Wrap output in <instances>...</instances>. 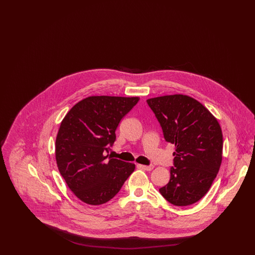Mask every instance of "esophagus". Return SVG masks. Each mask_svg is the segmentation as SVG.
<instances>
[{
  "label": "esophagus",
  "instance_id": "1",
  "mask_svg": "<svg viewBox=\"0 0 255 255\" xmlns=\"http://www.w3.org/2000/svg\"><path fill=\"white\" fill-rule=\"evenodd\" d=\"M138 166L142 169L147 170V171H151L154 168V165H143V164H138Z\"/></svg>",
  "mask_w": 255,
  "mask_h": 255
}]
</instances>
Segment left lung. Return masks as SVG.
<instances>
[{"label":"left lung","mask_w":255,"mask_h":255,"mask_svg":"<svg viewBox=\"0 0 255 255\" xmlns=\"http://www.w3.org/2000/svg\"><path fill=\"white\" fill-rule=\"evenodd\" d=\"M166 141L175 144L170 181L159 188L170 204L190 206L209 190L223 155V133L217 119L193 97L172 95L147 99Z\"/></svg>","instance_id":"8db88e82"}]
</instances>
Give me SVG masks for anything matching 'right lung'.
Returning a JSON list of instances; mask_svg holds the SVG:
<instances>
[{
	"instance_id": "add662e5",
	"label": "right lung",
	"mask_w": 255,
	"mask_h": 255,
	"mask_svg": "<svg viewBox=\"0 0 255 255\" xmlns=\"http://www.w3.org/2000/svg\"><path fill=\"white\" fill-rule=\"evenodd\" d=\"M139 97L97 96L76 103L61 122L55 158L62 177L79 200L91 206L119 193L135 165L105 156L122 118Z\"/></svg>"
}]
</instances>
